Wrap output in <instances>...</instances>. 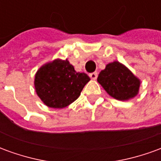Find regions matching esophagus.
Wrapping results in <instances>:
<instances>
[{
  "label": "esophagus",
  "mask_w": 161,
  "mask_h": 161,
  "mask_svg": "<svg viewBox=\"0 0 161 161\" xmlns=\"http://www.w3.org/2000/svg\"><path fill=\"white\" fill-rule=\"evenodd\" d=\"M90 77H91V79H93V80H96L97 78V72H92V73H90Z\"/></svg>",
  "instance_id": "1"
}]
</instances>
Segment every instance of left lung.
I'll list each match as a JSON object with an SVG mask.
<instances>
[{
  "label": "left lung",
  "instance_id": "obj_1",
  "mask_svg": "<svg viewBox=\"0 0 161 161\" xmlns=\"http://www.w3.org/2000/svg\"><path fill=\"white\" fill-rule=\"evenodd\" d=\"M97 82L110 97L119 101H128L139 93L141 80L123 64L108 63L101 70Z\"/></svg>",
  "mask_w": 161,
  "mask_h": 161
}]
</instances>
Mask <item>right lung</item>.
Here are the masks:
<instances>
[{
	"label": "right lung",
	"mask_w": 161,
	"mask_h": 161,
	"mask_svg": "<svg viewBox=\"0 0 161 161\" xmlns=\"http://www.w3.org/2000/svg\"><path fill=\"white\" fill-rule=\"evenodd\" d=\"M91 78L77 72L67 59L56 58L37 70L34 88L40 100L49 108H63L79 97Z\"/></svg>",
	"instance_id": "1"
}]
</instances>
